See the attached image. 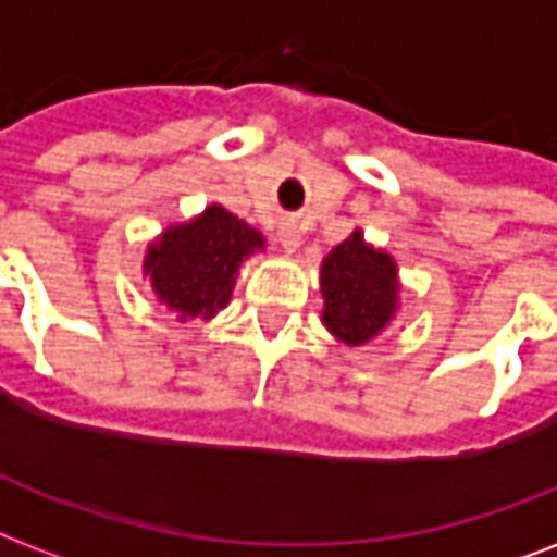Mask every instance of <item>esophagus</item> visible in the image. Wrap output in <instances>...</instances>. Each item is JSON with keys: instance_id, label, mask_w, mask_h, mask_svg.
Returning <instances> with one entry per match:
<instances>
[{"instance_id": "obj_1", "label": "esophagus", "mask_w": 557, "mask_h": 557, "mask_svg": "<svg viewBox=\"0 0 557 557\" xmlns=\"http://www.w3.org/2000/svg\"><path fill=\"white\" fill-rule=\"evenodd\" d=\"M278 244H282L284 252H296V249L301 247V230L293 220H287V223L278 226Z\"/></svg>"}]
</instances>
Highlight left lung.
<instances>
[{
	"mask_svg": "<svg viewBox=\"0 0 557 557\" xmlns=\"http://www.w3.org/2000/svg\"><path fill=\"white\" fill-rule=\"evenodd\" d=\"M319 290L322 325L348 348L381 337L400 310L398 264L386 249L369 244L363 230L351 232L322 258Z\"/></svg>",
	"mask_w": 557,
	"mask_h": 557,
	"instance_id": "1",
	"label": "left lung"
}]
</instances>
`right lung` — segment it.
Returning <instances> with one entry per match:
<instances>
[{
	"instance_id": "right-lung-1",
	"label": "right lung",
	"mask_w": 557,
	"mask_h": 557,
	"mask_svg": "<svg viewBox=\"0 0 557 557\" xmlns=\"http://www.w3.org/2000/svg\"><path fill=\"white\" fill-rule=\"evenodd\" d=\"M267 238L218 202L168 226L148 244L141 275L180 322H211L230 305L240 264L264 252Z\"/></svg>"
}]
</instances>
